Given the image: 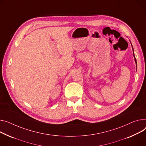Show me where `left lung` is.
<instances>
[{"label":"left lung","mask_w":146,"mask_h":146,"mask_svg":"<svg viewBox=\"0 0 146 146\" xmlns=\"http://www.w3.org/2000/svg\"><path fill=\"white\" fill-rule=\"evenodd\" d=\"M132 46V45H131ZM132 48H133V46H132ZM133 56H134V60H135V63L137 64V61H136V59H135V57L134 56V50H133Z\"/></svg>","instance_id":"8db88e82"}]
</instances>
